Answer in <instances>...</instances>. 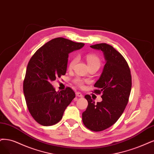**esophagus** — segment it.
Instances as JSON below:
<instances>
[{
    "label": "esophagus",
    "instance_id": "1",
    "mask_svg": "<svg viewBox=\"0 0 154 154\" xmlns=\"http://www.w3.org/2000/svg\"><path fill=\"white\" fill-rule=\"evenodd\" d=\"M75 94H76V96H77V97H80V98L83 97V94L81 92H76Z\"/></svg>",
    "mask_w": 154,
    "mask_h": 154
}]
</instances>
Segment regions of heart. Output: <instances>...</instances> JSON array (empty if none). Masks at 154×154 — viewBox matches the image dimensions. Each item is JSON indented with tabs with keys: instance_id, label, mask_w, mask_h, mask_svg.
Instances as JSON below:
<instances>
[{
	"instance_id": "1",
	"label": "heart",
	"mask_w": 154,
	"mask_h": 154,
	"mask_svg": "<svg viewBox=\"0 0 154 154\" xmlns=\"http://www.w3.org/2000/svg\"><path fill=\"white\" fill-rule=\"evenodd\" d=\"M77 58H73L69 63L68 64V68L69 69H72V68L74 67V66L75 65V64L77 63ZM86 61L88 64V66L89 65H98L100 66L101 61L100 58H98V56H96L94 54H88L86 56ZM74 82H75V84H77L78 86L82 87L83 86V81L82 79H79V78H77L74 80Z\"/></svg>"
}]
</instances>
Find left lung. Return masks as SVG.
<instances>
[{"instance_id":"left-lung-1","label":"left lung","mask_w":154,"mask_h":154,"mask_svg":"<svg viewBox=\"0 0 154 154\" xmlns=\"http://www.w3.org/2000/svg\"><path fill=\"white\" fill-rule=\"evenodd\" d=\"M90 47L103 52L106 63L94 85V93L102 94V101L96 104L91 96H84L88 105L82 113V121L89 129L101 131L114 124L122 114L131 90V75L126 60L112 45L101 43Z\"/></svg>"}]
</instances>
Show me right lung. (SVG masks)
I'll use <instances>...</instances> for the list:
<instances>
[{"mask_svg":"<svg viewBox=\"0 0 154 154\" xmlns=\"http://www.w3.org/2000/svg\"><path fill=\"white\" fill-rule=\"evenodd\" d=\"M84 45L62 37L55 38L40 48L28 62L23 93L28 109L38 124L48 126L58 123L75 97L70 88L56 92L51 82L65 75L68 54Z\"/></svg>","mask_w":154,"mask_h":154,"instance_id":"1","label":"right lung"}]
</instances>
